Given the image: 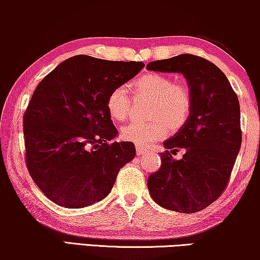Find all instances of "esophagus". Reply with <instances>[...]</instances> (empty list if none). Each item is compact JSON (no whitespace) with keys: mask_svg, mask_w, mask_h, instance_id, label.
<instances>
[{"mask_svg":"<svg viewBox=\"0 0 260 260\" xmlns=\"http://www.w3.org/2000/svg\"><path fill=\"white\" fill-rule=\"evenodd\" d=\"M136 152H137V156H141V155L147 154L148 150L145 148H142V147H140V145H137V147H136Z\"/></svg>","mask_w":260,"mask_h":260,"instance_id":"1","label":"esophagus"}]
</instances>
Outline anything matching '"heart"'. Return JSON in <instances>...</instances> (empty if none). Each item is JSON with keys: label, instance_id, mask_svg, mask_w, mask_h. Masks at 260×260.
<instances>
[{"label": "heart", "instance_id": "b5f03b06", "mask_svg": "<svg viewBox=\"0 0 260 260\" xmlns=\"http://www.w3.org/2000/svg\"><path fill=\"white\" fill-rule=\"evenodd\" d=\"M131 90L138 97L150 98L148 122H133L122 129V137L127 142L148 147L165 138L169 129L177 131L189 118L191 111L190 93L186 86L176 84L173 78L161 73L149 72L138 77L131 84ZM106 108L115 120H125L130 115V98L126 88L117 86L110 92Z\"/></svg>", "mask_w": 260, "mask_h": 260}]
</instances>
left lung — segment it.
I'll return each instance as SVG.
<instances>
[{
	"label": "left lung",
	"mask_w": 260,
	"mask_h": 260,
	"mask_svg": "<svg viewBox=\"0 0 260 260\" xmlns=\"http://www.w3.org/2000/svg\"><path fill=\"white\" fill-rule=\"evenodd\" d=\"M147 69L181 73L191 98L189 118L163 143L161 168L148 177L149 193L169 211L199 212L229 183L241 145L239 101L222 71L201 56L181 54L149 62ZM179 148L184 157L173 159Z\"/></svg>",
	"instance_id": "1"
}]
</instances>
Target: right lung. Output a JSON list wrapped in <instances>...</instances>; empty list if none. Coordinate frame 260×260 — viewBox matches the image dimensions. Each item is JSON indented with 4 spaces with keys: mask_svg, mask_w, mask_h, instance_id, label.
<instances>
[{
    "mask_svg": "<svg viewBox=\"0 0 260 260\" xmlns=\"http://www.w3.org/2000/svg\"><path fill=\"white\" fill-rule=\"evenodd\" d=\"M144 67L88 55L65 60L35 88L23 116L28 172L42 193L66 208L102 201L119 169L135 157L131 142H113L118 131L106 108L113 88Z\"/></svg>",
    "mask_w": 260,
    "mask_h": 260,
    "instance_id": "right-lung-1",
    "label": "right lung"
}]
</instances>
